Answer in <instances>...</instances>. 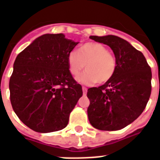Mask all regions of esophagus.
Here are the masks:
<instances>
[{
	"mask_svg": "<svg viewBox=\"0 0 160 160\" xmlns=\"http://www.w3.org/2000/svg\"><path fill=\"white\" fill-rule=\"evenodd\" d=\"M82 90H83V93L85 95V94L87 93V88L85 87V86H82Z\"/></svg>",
	"mask_w": 160,
	"mask_h": 160,
	"instance_id": "esophagus-1",
	"label": "esophagus"
}]
</instances>
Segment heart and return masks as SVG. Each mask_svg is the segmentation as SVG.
Segmentation results:
<instances>
[{"label": "heart", "instance_id": "1", "mask_svg": "<svg viewBox=\"0 0 160 160\" xmlns=\"http://www.w3.org/2000/svg\"><path fill=\"white\" fill-rule=\"evenodd\" d=\"M67 63L73 76H77L84 67L86 69L78 77V80L85 85L108 82L117 70L115 56L104 45L97 42L84 44L78 52L70 51L67 55Z\"/></svg>", "mask_w": 160, "mask_h": 160}]
</instances>
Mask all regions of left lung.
<instances>
[{
	"mask_svg": "<svg viewBox=\"0 0 160 160\" xmlns=\"http://www.w3.org/2000/svg\"><path fill=\"white\" fill-rule=\"evenodd\" d=\"M90 38L111 48L117 70L105 85L88 89L89 120L95 129L119 130L145 109L151 94V69L144 55L124 39L110 35Z\"/></svg>",
	"mask_w": 160,
	"mask_h": 160,
	"instance_id": "left-lung-1",
	"label": "left lung"
}]
</instances>
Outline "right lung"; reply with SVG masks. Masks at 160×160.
Returning <instances> with one entry per match:
<instances>
[{"instance_id": "1", "label": "right lung", "mask_w": 160, "mask_h": 160, "mask_svg": "<svg viewBox=\"0 0 160 160\" xmlns=\"http://www.w3.org/2000/svg\"><path fill=\"white\" fill-rule=\"evenodd\" d=\"M78 42L63 34H46L22 51L10 78V99L18 118L30 129L50 133L67 126L83 95L70 74L67 55Z\"/></svg>"}]
</instances>
